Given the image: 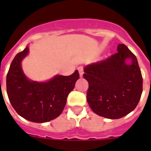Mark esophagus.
<instances>
[{
    "label": "esophagus",
    "mask_w": 151,
    "mask_h": 151,
    "mask_svg": "<svg viewBox=\"0 0 151 151\" xmlns=\"http://www.w3.org/2000/svg\"><path fill=\"white\" fill-rule=\"evenodd\" d=\"M78 70L79 72V75H80V77H82L83 76V74H84V70H83V68L82 66H80V67L78 68Z\"/></svg>",
    "instance_id": "obj_1"
}]
</instances>
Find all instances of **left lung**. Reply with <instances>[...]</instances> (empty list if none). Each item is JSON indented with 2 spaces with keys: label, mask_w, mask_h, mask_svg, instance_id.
Wrapping results in <instances>:
<instances>
[{
  "label": "left lung",
  "mask_w": 151,
  "mask_h": 151,
  "mask_svg": "<svg viewBox=\"0 0 151 151\" xmlns=\"http://www.w3.org/2000/svg\"><path fill=\"white\" fill-rule=\"evenodd\" d=\"M104 60L85 66L87 101L97 115L119 119L134 110L142 94L143 78L135 55L123 44ZM130 60V63L126 62Z\"/></svg>",
  "instance_id": "1"
}]
</instances>
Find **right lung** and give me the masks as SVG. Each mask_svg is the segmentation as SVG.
<instances>
[{"instance_id": "add662e5", "label": "right lung", "mask_w": 151, "mask_h": 151, "mask_svg": "<svg viewBox=\"0 0 151 151\" xmlns=\"http://www.w3.org/2000/svg\"><path fill=\"white\" fill-rule=\"evenodd\" d=\"M29 53V47L16 55L6 75V92L13 109L31 122H49L59 116L66 104L68 94L79 78L73 74L55 76L46 82L30 81L25 76L21 62Z\"/></svg>"}]
</instances>
